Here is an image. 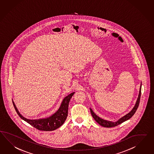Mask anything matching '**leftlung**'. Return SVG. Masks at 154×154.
Masks as SVG:
<instances>
[{
	"instance_id": "left-lung-1",
	"label": "left lung",
	"mask_w": 154,
	"mask_h": 154,
	"mask_svg": "<svg viewBox=\"0 0 154 154\" xmlns=\"http://www.w3.org/2000/svg\"><path fill=\"white\" fill-rule=\"evenodd\" d=\"M141 86L140 88V91H139V96L137 99V101L136 102L134 107H133V109H132L131 111L130 112L128 113L126 115H125L122 117H121L119 120H117L116 122H112L111 121H108V120H104L102 119L101 118H100V117L98 116L94 112L93 110L90 108L91 113V115L93 117L94 120L97 122L98 124H100L101 126L105 128H112L116 126L117 125L122 124V122H124L125 121H127V120L130 119L134 114L135 112L136 111L137 109L138 108L139 105V102H140V97H141Z\"/></svg>"
}]
</instances>
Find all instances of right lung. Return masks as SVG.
<instances>
[{"label":"right lung","mask_w":154,"mask_h":154,"mask_svg":"<svg viewBox=\"0 0 154 154\" xmlns=\"http://www.w3.org/2000/svg\"><path fill=\"white\" fill-rule=\"evenodd\" d=\"M74 94L75 92H72L68 94L67 96L64 98L60 108L52 116L46 118L35 120L28 119L23 116L17 108L13 100L12 101L16 112L22 120H24L26 122L30 124V125L34 128H37L39 130L49 131L56 130L63 124L67 117L69 102Z\"/></svg>","instance_id":"obj_1"}]
</instances>
